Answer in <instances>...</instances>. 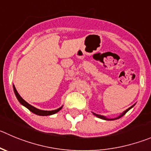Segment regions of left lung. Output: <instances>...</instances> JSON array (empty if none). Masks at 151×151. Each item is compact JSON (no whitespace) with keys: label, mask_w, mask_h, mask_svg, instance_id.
<instances>
[{"label":"left lung","mask_w":151,"mask_h":151,"mask_svg":"<svg viewBox=\"0 0 151 151\" xmlns=\"http://www.w3.org/2000/svg\"><path fill=\"white\" fill-rule=\"evenodd\" d=\"M133 106H134V105L132 106H130V107H129V108H128V109H126V110H125L124 112H123V113H122V114H121L120 115H119V116H118V117H117V118H106V117L104 116V115H98V114L94 113V112H92V113L94 114V115H95V116H97V117H98V118H101V119H103V120H106V121H113V120H116V119H118V118H122V116H124V115L125 114H126L127 112L128 111H129V109H131V108H133Z\"/></svg>","instance_id":"8db88e82"}]
</instances>
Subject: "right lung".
<instances>
[{
  "label": "right lung",
  "mask_w": 151,
  "mask_h": 151,
  "mask_svg": "<svg viewBox=\"0 0 151 151\" xmlns=\"http://www.w3.org/2000/svg\"><path fill=\"white\" fill-rule=\"evenodd\" d=\"M13 90H14V92H15V96H16L17 99H18V101L20 102V104H22V105L24 106L25 107L27 108L28 109H29L30 112H32L33 113L36 114V115H41V116H47V115H53V114L56 113V112H58L60 110V109L63 108V106H61V107H60L59 109H55V110H51V111H45V110H41V109H37V108L34 107V106H31L30 104H28L27 102H26V101H24V100L23 99V98H22V97L20 96V95L18 94V91H17L16 88H15V86L13 85Z\"/></svg>",
  "instance_id": "obj_1"
}]
</instances>
